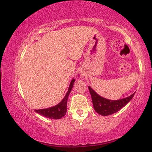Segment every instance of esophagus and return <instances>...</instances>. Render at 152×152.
Wrapping results in <instances>:
<instances>
[{"label":"esophagus","mask_w":152,"mask_h":152,"mask_svg":"<svg viewBox=\"0 0 152 152\" xmlns=\"http://www.w3.org/2000/svg\"><path fill=\"white\" fill-rule=\"evenodd\" d=\"M77 77L79 78H82V77H83V75L81 73H79L78 74V75H77Z\"/></svg>","instance_id":"obj_1"}]
</instances>
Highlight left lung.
I'll use <instances>...</instances> for the list:
<instances>
[{
    "label": "left lung",
    "mask_w": 152,
    "mask_h": 152,
    "mask_svg": "<svg viewBox=\"0 0 152 152\" xmlns=\"http://www.w3.org/2000/svg\"><path fill=\"white\" fill-rule=\"evenodd\" d=\"M91 98H92L93 105L95 111L99 115L107 116L111 115L120 111L122 107L130 102L135 94L129 95L125 98H122L118 100H111V99H106L100 96L91 86H88Z\"/></svg>",
    "instance_id": "left-lung-1"
}]
</instances>
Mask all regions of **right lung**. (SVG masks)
I'll list each match as a JSON object with an SVG mask.
<instances>
[{
    "label": "right lung",
    "instance_id": "1",
    "mask_svg": "<svg viewBox=\"0 0 152 152\" xmlns=\"http://www.w3.org/2000/svg\"><path fill=\"white\" fill-rule=\"evenodd\" d=\"M75 80L72 79L70 82V84L68 87V92L66 93V94L63 99L60 102L59 104H57V105L54 106V107L47 108V109H39V110H35V111L37 113L40 114V115L44 116L45 118H50V119H60L62 117H64L66 113V110H67V101H68V97L69 96V94L71 91L72 86H73V84Z\"/></svg>",
    "mask_w": 152,
    "mask_h": 152
}]
</instances>
